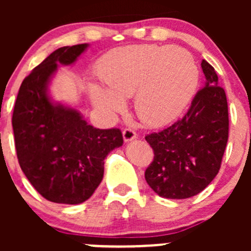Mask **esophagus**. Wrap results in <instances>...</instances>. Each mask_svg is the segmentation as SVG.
Returning <instances> with one entry per match:
<instances>
[{
    "mask_svg": "<svg viewBox=\"0 0 251 251\" xmlns=\"http://www.w3.org/2000/svg\"><path fill=\"white\" fill-rule=\"evenodd\" d=\"M123 136H124V141L125 142H130V141L135 140V138H137V135H136L135 131L130 127L125 128V130L123 131Z\"/></svg>",
    "mask_w": 251,
    "mask_h": 251,
    "instance_id": "1",
    "label": "esophagus"
}]
</instances>
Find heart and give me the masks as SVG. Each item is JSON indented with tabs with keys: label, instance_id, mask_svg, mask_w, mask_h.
Returning <instances> with one entry per match:
<instances>
[{
	"label": "heart",
	"instance_id": "b5f03b06",
	"mask_svg": "<svg viewBox=\"0 0 251 251\" xmlns=\"http://www.w3.org/2000/svg\"><path fill=\"white\" fill-rule=\"evenodd\" d=\"M108 87L91 83L92 102L108 113L124 109V98L136 93L135 109L148 125L176 120L193 98L199 68L193 55L181 47L137 45L108 53L100 67Z\"/></svg>",
	"mask_w": 251,
	"mask_h": 251
}]
</instances>
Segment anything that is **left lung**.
<instances>
[{
  "mask_svg": "<svg viewBox=\"0 0 251 251\" xmlns=\"http://www.w3.org/2000/svg\"><path fill=\"white\" fill-rule=\"evenodd\" d=\"M205 85L181 120L146 136L154 151L147 183L158 196L187 199L209 186L221 168L228 141V105L214 68L203 59Z\"/></svg>",
  "mask_w": 251,
  "mask_h": 251,
  "instance_id": "left-lung-1",
  "label": "left lung"
}]
</instances>
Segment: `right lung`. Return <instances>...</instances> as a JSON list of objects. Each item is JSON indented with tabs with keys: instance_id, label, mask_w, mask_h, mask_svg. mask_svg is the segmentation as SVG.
<instances>
[{
	"instance_id": "add662e5",
	"label": "right lung",
	"mask_w": 251,
	"mask_h": 251,
	"mask_svg": "<svg viewBox=\"0 0 251 251\" xmlns=\"http://www.w3.org/2000/svg\"><path fill=\"white\" fill-rule=\"evenodd\" d=\"M87 44L60 47L22 82L12 118L17 156L23 173L47 201L80 204L103 179L104 159L123 146L119 128L88 125L75 108L54 102L50 82L58 64H74Z\"/></svg>"
}]
</instances>
